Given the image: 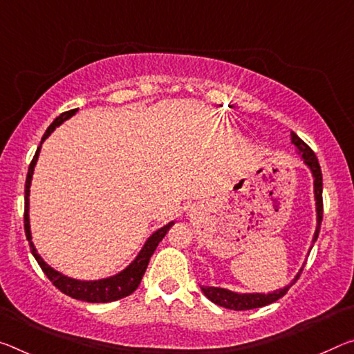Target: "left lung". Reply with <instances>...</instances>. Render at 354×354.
<instances>
[{
  "instance_id": "obj_1",
  "label": "left lung",
  "mask_w": 354,
  "mask_h": 354,
  "mask_svg": "<svg viewBox=\"0 0 354 354\" xmlns=\"http://www.w3.org/2000/svg\"><path fill=\"white\" fill-rule=\"evenodd\" d=\"M291 143L298 148V153L301 154L304 164L310 168L312 176H313V192H315V205H317V230L315 234H313L312 244H315L318 238L319 227H322L323 221V176H322V168H319L318 159L313 151L307 147V145L302 142V140L296 136L295 132H291ZM302 272V268L299 272L296 274L293 282L287 287L272 291V293H234V291H230L227 288H218V287H200L203 291L205 296L209 301L214 302V304L230 308V310H250V308H258L265 307L268 304H272L277 299L282 298V296L287 295L291 285H293L296 280L299 279V274Z\"/></svg>"
}]
</instances>
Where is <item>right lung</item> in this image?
Masks as SVG:
<instances>
[{
  "mask_svg": "<svg viewBox=\"0 0 354 354\" xmlns=\"http://www.w3.org/2000/svg\"><path fill=\"white\" fill-rule=\"evenodd\" d=\"M77 111H78V109L64 111V113H61L58 118H56L52 124L48 126L46 133H44L41 145L44 143V140H46L50 133L55 131L56 127H58L59 124H63V122L66 120H69L71 116H74ZM41 145H39L36 154H35V157H32V160L30 164V168H28L26 183H25V216H24L25 234H26L28 243H30L31 254L35 255L36 261L39 263V266H41L44 274H46V276L50 279V282H52L59 291H63L64 295L71 296V298L78 299V301H85V302H111V301H118L121 298H126V296H129V295H132L133 291L138 288L140 282H142L143 274H145V271H147L151 255L154 254V250L157 245H159L162 238L165 236L167 232L171 228V225L175 222L167 223L165 227L159 228L157 232L151 234L147 243H145L143 249L140 250V254L137 255L136 260H133L126 269H122L121 272H118L116 276L100 279V280H77V279L67 277V276H64V274H61L58 271H55V269L52 266H48L47 263L42 260L41 255L37 254L35 244H32V241H31V230H30V186H31L32 171H35L37 157H39V153H41Z\"/></svg>",
  "mask_w": 354,
  "mask_h": 354,
  "instance_id": "add662e5",
  "label": "right lung"
}]
</instances>
